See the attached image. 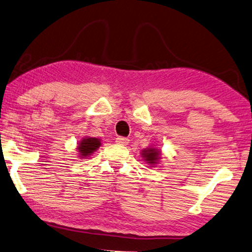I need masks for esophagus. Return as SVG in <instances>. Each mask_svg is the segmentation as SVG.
Returning a JSON list of instances; mask_svg holds the SVG:
<instances>
[{"mask_svg":"<svg viewBox=\"0 0 252 252\" xmlns=\"http://www.w3.org/2000/svg\"><path fill=\"white\" fill-rule=\"evenodd\" d=\"M116 143L119 144V145H127L129 143V139L126 137H122V136H118L116 138Z\"/></svg>","mask_w":252,"mask_h":252,"instance_id":"esophagus-1","label":"esophagus"}]
</instances>
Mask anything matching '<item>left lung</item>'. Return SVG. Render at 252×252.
<instances>
[{
  "label": "left lung",
  "instance_id": "left-lung-1",
  "mask_svg": "<svg viewBox=\"0 0 252 252\" xmlns=\"http://www.w3.org/2000/svg\"><path fill=\"white\" fill-rule=\"evenodd\" d=\"M142 155L150 164H155V162H158V159L160 158L159 152L156 151L155 148H148L146 151H143Z\"/></svg>",
  "mask_w": 252,
  "mask_h": 252
}]
</instances>
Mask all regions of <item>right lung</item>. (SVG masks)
Wrapping results in <instances>:
<instances>
[{"label":"right lung","instance_id":"add662e5","mask_svg":"<svg viewBox=\"0 0 252 252\" xmlns=\"http://www.w3.org/2000/svg\"><path fill=\"white\" fill-rule=\"evenodd\" d=\"M99 146H100V142H99L98 138L88 137L81 141L79 146H78V150H79L80 155L86 158V156L90 155L93 152L96 151Z\"/></svg>","mask_w":252,"mask_h":252}]
</instances>
